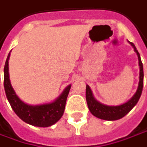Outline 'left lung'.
<instances>
[{"label":"left lung","instance_id":"obj_1","mask_svg":"<svg viewBox=\"0 0 147 147\" xmlns=\"http://www.w3.org/2000/svg\"><path fill=\"white\" fill-rule=\"evenodd\" d=\"M129 43L133 47L134 51L136 52L137 56H138V61H139V66H140V76H139V85L136 94L132 96V98L129 100L127 102H125L122 105L120 106H107L104 104H101L100 102L97 101L93 96L92 91L88 85H86V102L88 108L91 111V113L97 118L106 120V121H116L119 120L125 115L132 109V108L136 105L138 100L141 97L142 92L143 88V77H144V73H143V65L141 60V56L136 50L132 42Z\"/></svg>","mask_w":147,"mask_h":147}]
</instances>
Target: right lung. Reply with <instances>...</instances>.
I'll list each match as a JSON object with an SVG mask.
<instances>
[{
    "instance_id": "obj_1",
    "label": "right lung",
    "mask_w": 147,
    "mask_h": 147,
    "mask_svg": "<svg viewBox=\"0 0 147 147\" xmlns=\"http://www.w3.org/2000/svg\"><path fill=\"white\" fill-rule=\"evenodd\" d=\"M10 53L7 56L4 67V87L6 97L15 113L27 124L39 127H47L57 122L62 117L65 111V102L71 89L69 85L57 99L47 104L31 106L26 104L20 99L13 90L9 78L8 61Z\"/></svg>"
}]
</instances>
